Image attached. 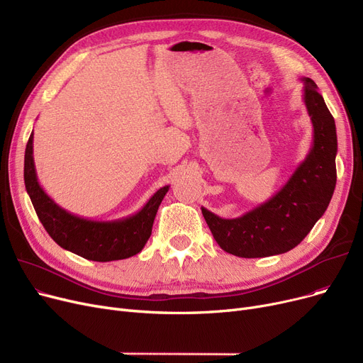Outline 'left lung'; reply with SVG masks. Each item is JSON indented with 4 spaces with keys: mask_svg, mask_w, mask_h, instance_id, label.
I'll use <instances>...</instances> for the list:
<instances>
[{
    "mask_svg": "<svg viewBox=\"0 0 363 363\" xmlns=\"http://www.w3.org/2000/svg\"><path fill=\"white\" fill-rule=\"evenodd\" d=\"M303 101L313 125L312 147L279 191L240 218L223 219L201 207L213 238L238 257H268L298 245L325 213L337 182V130L333 114L311 78Z\"/></svg>",
    "mask_w": 363,
    "mask_h": 363,
    "instance_id": "1",
    "label": "left lung"
}]
</instances>
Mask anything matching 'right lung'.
<instances>
[{
    "label": "right lung",
    "mask_w": 363,
    "mask_h": 363,
    "mask_svg": "<svg viewBox=\"0 0 363 363\" xmlns=\"http://www.w3.org/2000/svg\"><path fill=\"white\" fill-rule=\"evenodd\" d=\"M25 185L35 212L50 237L74 255L94 262L122 260L140 253L151 235L159 206L169 185L144 204L140 212L116 220H91L57 204L38 182L33 163V130L25 151Z\"/></svg>",
    "instance_id": "1"
}]
</instances>
